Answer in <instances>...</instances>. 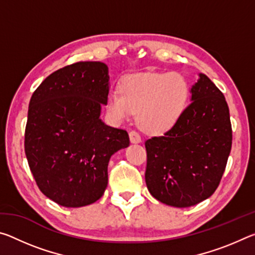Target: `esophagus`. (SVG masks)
<instances>
[{
    "mask_svg": "<svg viewBox=\"0 0 255 255\" xmlns=\"http://www.w3.org/2000/svg\"><path fill=\"white\" fill-rule=\"evenodd\" d=\"M129 137H130V141L132 144H138V143H140V141H141L140 135L135 130L129 132Z\"/></svg>",
    "mask_w": 255,
    "mask_h": 255,
    "instance_id": "esophagus-1",
    "label": "esophagus"
}]
</instances>
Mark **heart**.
I'll list each match as a JSON object with an SVG mask.
<instances>
[{
	"instance_id": "1",
	"label": "heart",
	"mask_w": 255,
	"mask_h": 255,
	"mask_svg": "<svg viewBox=\"0 0 255 255\" xmlns=\"http://www.w3.org/2000/svg\"><path fill=\"white\" fill-rule=\"evenodd\" d=\"M190 88L179 73L141 72L125 76L120 90L108 93L107 108L117 120L138 111V124L148 132H163L180 119L189 100Z\"/></svg>"
}]
</instances>
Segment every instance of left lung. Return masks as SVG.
Masks as SVG:
<instances>
[{
	"instance_id": "8db88e82",
	"label": "left lung",
	"mask_w": 255,
	"mask_h": 255,
	"mask_svg": "<svg viewBox=\"0 0 255 255\" xmlns=\"http://www.w3.org/2000/svg\"><path fill=\"white\" fill-rule=\"evenodd\" d=\"M191 103L164 135L145 141V181L163 204L185 208L217 189L232 148L230 109L224 94L200 73L190 90Z\"/></svg>"
}]
</instances>
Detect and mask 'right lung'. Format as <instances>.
Listing matches in <instances>:
<instances>
[{
    "instance_id": "right-lung-1",
    "label": "right lung",
    "mask_w": 255,
    "mask_h": 255,
    "mask_svg": "<svg viewBox=\"0 0 255 255\" xmlns=\"http://www.w3.org/2000/svg\"><path fill=\"white\" fill-rule=\"evenodd\" d=\"M109 79L105 63H75L46 77L30 99L25 156L40 191L63 207L100 199L110 157L129 146L126 130L100 118Z\"/></svg>"
}]
</instances>
